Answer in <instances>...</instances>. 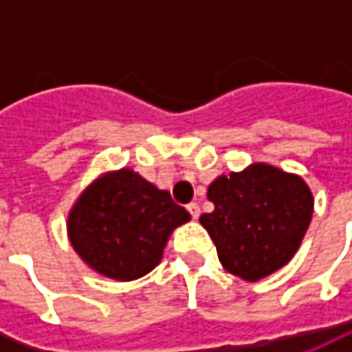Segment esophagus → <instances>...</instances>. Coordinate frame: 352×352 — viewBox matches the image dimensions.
<instances>
[{
	"mask_svg": "<svg viewBox=\"0 0 352 352\" xmlns=\"http://www.w3.org/2000/svg\"><path fill=\"white\" fill-rule=\"evenodd\" d=\"M188 213L192 215V219H197V217H199V206L192 201V204L188 206Z\"/></svg>",
	"mask_w": 352,
	"mask_h": 352,
	"instance_id": "obj_1",
	"label": "esophagus"
}]
</instances>
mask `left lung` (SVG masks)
<instances>
[{
    "mask_svg": "<svg viewBox=\"0 0 352 352\" xmlns=\"http://www.w3.org/2000/svg\"><path fill=\"white\" fill-rule=\"evenodd\" d=\"M215 210L199 223L227 272L256 282L296 254L314 213L307 184L268 164L219 176L208 188Z\"/></svg>",
    "mask_w": 352,
    "mask_h": 352,
    "instance_id": "left-lung-1",
    "label": "left lung"
}]
</instances>
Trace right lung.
I'll return each mask as SVG.
<instances>
[{"instance_id": "1", "label": "right lung", "mask_w": 352, "mask_h": 352, "mask_svg": "<svg viewBox=\"0 0 352 352\" xmlns=\"http://www.w3.org/2000/svg\"><path fill=\"white\" fill-rule=\"evenodd\" d=\"M190 213L133 170L105 174L78 197L68 236L82 261L113 280H135L162 258L172 229Z\"/></svg>"}]
</instances>
